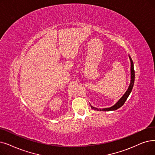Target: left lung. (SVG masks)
<instances>
[{
	"mask_svg": "<svg viewBox=\"0 0 155 155\" xmlns=\"http://www.w3.org/2000/svg\"><path fill=\"white\" fill-rule=\"evenodd\" d=\"M130 61V85L128 87V89L127 90V91L125 92V93L124 94V96L121 97L118 101L117 102V103H115L113 106H112L111 107H106V108H103V109H98L97 107H93L91 105L92 109L94 110H97V111H115L118 108H120V107H122L125 102V101L127 99L128 97L130 95V94L132 90L133 86H134V80H135V71H134V63L132 61V59L130 58V55H129Z\"/></svg>",
	"mask_w": 155,
	"mask_h": 155,
	"instance_id": "left-lung-1",
	"label": "left lung"
}]
</instances>
